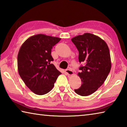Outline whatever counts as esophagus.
Segmentation results:
<instances>
[{
    "mask_svg": "<svg viewBox=\"0 0 127 127\" xmlns=\"http://www.w3.org/2000/svg\"><path fill=\"white\" fill-rule=\"evenodd\" d=\"M65 73L69 76H71V75L73 74V72L72 71L71 68H68L67 69L65 70Z\"/></svg>",
    "mask_w": 127,
    "mask_h": 127,
    "instance_id": "34e87169",
    "label": "esophagus"
}]
</instances>
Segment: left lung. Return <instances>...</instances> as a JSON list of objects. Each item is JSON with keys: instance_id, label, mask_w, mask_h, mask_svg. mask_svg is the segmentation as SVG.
Masks as SVG:
<instances>
[{"instance_id": "obj_1", "label": "left lung", "mask_w": 127, "mask_h": 127, "mask_svg": "<svg viewBox=\"0 0 127 127\" xmlns=\"http://www.w3.org/2000/svg\"><path fill=\"white\" fill-rule=\"evenodd\" d=\"M71 40L79 51V62L84 63L79 67L81 72L78 73L82 85L74 91L82 96L90 95L104 83L110 71L108 46L98 36L90 33L77 36Z\"/></svg>"}]
</instances>
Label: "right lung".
I'll return each instance as SVG.
<instances>
[{
	"instance_id": "add662e5",
	"label": "right lung",
	"mask_w": 127,
	"mask_h": 127,
	"mask_svg": "<svg viewBox=\"0 0 127 127\" xmlns=\"http://www.w3.org/2000/svg\"><path fill=\"white\" fill-rule=\"evenodd\" d=\"M61 38L37 34L29 37L21 46L17 57L19 74L33 93L42 95L50 91L62 73L51 62V49Z\"/></svg>"
}]
</instances>
